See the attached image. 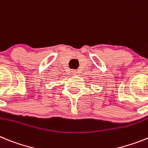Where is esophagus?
<instances>
[{"instance_id": "34e87169", "label": "esophagus", "mask_w": 148, "mask_h": 148, "mask_svg": "<svg viewBox=\"0 0 148 148\" xmlns=\"http://www.w3.org/2000/svg\"><path fill=\"white\" fill-rule=\"evenodd\" d=\"M77 74V71L76 70L71 71V74H72V75H76Z\"/></svg>"}]
</instances>
